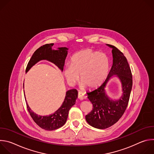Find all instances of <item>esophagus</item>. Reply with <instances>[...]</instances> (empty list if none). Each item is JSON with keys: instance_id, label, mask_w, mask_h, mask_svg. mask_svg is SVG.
I'll return each mask as SVG.
<instances>
[{"instance_id": "obj_1", "label": "esophagus", "mask_w": 154, "mask_h": 154, "mask_svg": "<svg viewBox=\"0 0 154 154\" xmlns=\"http://www.w3.org/2000/svg\"><path fill=\"white\" fill-rule=\"evenodd\" d=\"M78 97L80 100H83L85 98V94L82 92H79L78 93Z\"/></svg>"}]
</instances>
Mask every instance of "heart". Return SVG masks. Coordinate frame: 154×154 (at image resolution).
Here are the masks:
<instances>
[{
	"label": "heart",
	"instance_id": "heart-1",
	"mask_svg": "<svg viewBox=\"0 0 154 154\" xmlns=\"http://www.w3.org/2000/svg\"><path fill=\"white\" fill-rule=\"evenodd\" d=\"M109 71V61L104 54L91 49H85L75 54L71 66H66L64 75L71 85L77 83L80 77L83 86L96 88L102 85Z\"/></svg>",
	"mask_w": 154,
	"mask_h": 154
}]
</instances>
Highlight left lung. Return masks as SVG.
Segmentation results:
<instances>
[{"mask_svg": "<svg viewBox=\"0 0 154 154\" xmlns=\"http://www.w3.org/2000/svg\"><path fill=\"white\" fill-rule=\"evenodd\" d=\"M107 46L112 48L113 65L111 70L101 86L86 93L93 105V109L86 115L85 119L90 125L99 129L111 127L122 117L128 105L132 88V75L125 57L115 46ZM113 75L118 76L122 84L123 95L117 101L109 99L105 91L107 82Z\"/></svg>", "mask_w": 154, "mask_h": 154, "instance_id": "left-lung-1", "label": "left lung"}]
</instances>
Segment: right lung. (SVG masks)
I'll list each match as a JSON object with an SVG mask.
<instances>
[{
    "mask_svg": "<svg viewBox=\"0 0 154 154\" xmlns=\"http://www.w3.org/2000/svg\"><path fill=\"white\" fill-rule=\"evenodd\" d=\"M54 44H46L39 48L33 54L27 66L26 72L41 60L49 61L61 71L63 70L65 59L68 55V49L59 48L58 50H52ZM78 96V92L75 89L68 90L66 93L65 99L61 106L57 110L49 116H38L32 111L27 102H26L28 111L35 122L41 128L46 130H54L62 127L66 122L70 108L75 104Z\"/></svg>",
    "mask_w": 154,
    "mask_h": 154,
    "instance_id": "1",
    "label": "right lung"
}]
</instances>
